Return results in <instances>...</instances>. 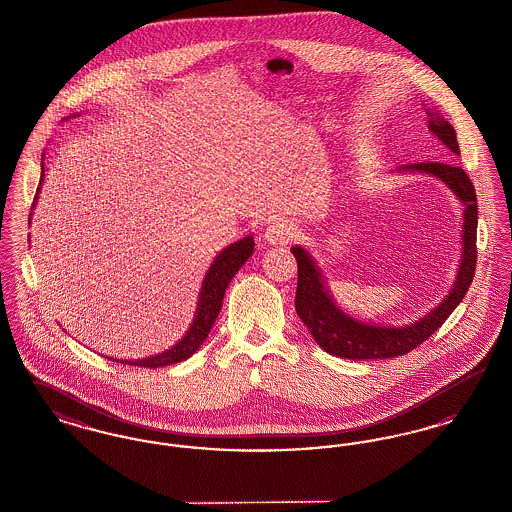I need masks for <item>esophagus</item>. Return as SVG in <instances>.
I'll return each mask as SVG.
<instances>
[{
    "mask_svg": "<svg viewBox=\"0 0 512 512\" xmlns=\"http://www.w3.org/2000/svg\"><path fill=\"white\" fill-rule=\"evenodd\" d=\"M297 236V226L288 220H276L265 230V242L268 245H286Z\"/></svg>",
    "mask_w": 512,
    "mask_h": 512,
    "instance_id": "esophagus-1",
    "label": "esophagus"
}]
</instances>
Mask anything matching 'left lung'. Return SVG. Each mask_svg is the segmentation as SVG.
Listing matches in <instances>:
<instances>
[{"mask_svg":"<svg viewBox=\"0 0 512 512\" xmlns=\"http://www.w3.org/2000/svg\"><path fill=\"white\" fill-rule=\"evenodd\" d=\"M428 115V130L439 142L455 155H459V142L455 128L438 109L424 107ZM399 174H430L441 180L457 199L464 205L463 213V249L455 282L449 293L439 301L430 313L403 326H382L363 322L359 318L347 315L340 309L328 292L322 270L318 268L315 257L301 245H293L292 253L297 261V292H295V311L303 324L309 328L311 336L318 345L341 359L365 361V359H393L409 353L416 345L428 340L455 307L463 301L470 288L474 270H476V228H478V203L476 192L461 167L445 163H413L395 169Z\"/></svg>","mask_w":512,"mask_h":512,"instance_id":"left-lung-1","label":"left lung"}]
</instances>
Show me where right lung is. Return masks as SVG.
<instances>
[{
  "label": "right lung",
  "mask_w": 512,
  "mask_h": 512,
  "mask_svg": "<svg viewBox=\"0 0 512 512\" xmlns=\"http://www.w3.org/2000/svg\"><path fill=\"white\" fill-rule=\"evenodd\" d=\"M76 117V115H74ZM69 119V117H67ZM44 157H42V174H40V184L34 195V205L38 201V195L42 190V182H44ZM32 217V213H30ZM253 247L255 240L253 236H245L242 240L234 242V244L224 247L219 255L215 257V261L211 263V267L207 270L203 282H201V290L197 297V307H195L194 320L188 328V332L184 334V338L176 341L171 349L157 353V355H149L146 359H132V361H121L122 365L144 366V368H161V366L174 365V363H182L186 359H190L195 351L203 345V341L207 340L215 320L219 317L220 307H222V299L224 292L230 284V280L236 276V272L244 267L245 261L253 255ZM111 359V357H107ZM117 361V359H111ZM119 363V361H117Z\"/></svg>",
  "instance_id": "right-lung-1"
}]
</instances>
